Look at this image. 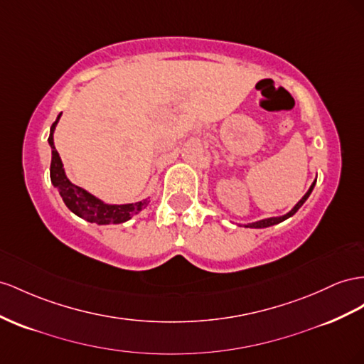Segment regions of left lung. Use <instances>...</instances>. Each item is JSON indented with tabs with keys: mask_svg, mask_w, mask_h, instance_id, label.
Segmentation results:
<instances>
[{
	"mask_svg": "<svg viewBox=\"0 0 364 364\" xmlns=\"http://www.w3.org/2000/svg\"><path fill=\"white\" fill-rule=\"evenodd\" d=\"M314 185H316V181H314V183L309 186L308 193L303 196V198L300 199V202H299L296 206H294V208H292L288 214L280 215V218H269V219H263V220L254 222V223H248V225H245V227H247V228H267V227H271V225H277V223H280V222H283V220H287L288 218H291V215L296 214V213L299 211L300 206H301L304 202H306V199L309 198V194H311V193H312V190H314Z\"/></svg>",
	"mask_w": 364,
	"mask_h": 364,
	"instance_id": "8db88e82",
	"label": "left lung"
}]
</instances>
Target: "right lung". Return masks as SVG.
<instances>
[{"instance_id":"obj_1","label":"right lung","mask_w":364,"mask_h":364,"mask_svg":"<svg viewBox=\"0 0 364 364\" xmlns=\"http://www.w3.org/2000/svg\"><path fill=\"white\" fill-rule=\"evenodd\" d=\"M61 114L56 117V121L52 124L50 136H48V144L52 146V164H50V179L52 183L56 186L58 191H60L64 203L67 208L72 213H75L80 218L97 223V225H109V223H122L130 220L134 214L142 211L149 200H141L136 203H127V205H109L104 203L90 193L80 188V186L73 185L70 181L67 179V176L63 168V162L60 158V153L56 151L55 144H53V132L55 127L60 121Z\"/></svg>"}]
</instances>
